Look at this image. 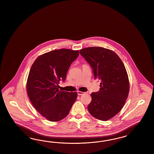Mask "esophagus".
I'll list each match as a JSON object with an SVG mask.
<instances>
[{
    "mask_svg": "<svg viewBox=\"0 0 154 154\" xmlns=\"http://www.w3.org/2000/svg\"><path fill=\"white\" fill-rule=\"evenodd\" d=\"M85 93L83 92H80V91H77V94L78 95H82L84 94Z\"/></svg>",
    "mask_w": 154,
    "mask_h": 154,
    "instance_id": "obj_1",
    "label": "esophagus"
}]
</instances>
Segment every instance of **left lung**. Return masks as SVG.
Wrapping results in <instances>:
<instances>
[{
    "label": "left lung",
    "instance_id": "8db88e82",
    "mask_svg": "<svg viewBox=\"0 0 154 154\" xmlns=\"http://www.w3.org/2000/svg\"><path fill=\"white\" fill-rule=\"evenodd\" d=\"M80 53L92 68L94 79L101 81L99 91L91 93L88 109L93 117L106 121L117 115L127 99L129 84L126 69L111 50L89 47L80 50Z\"/></svg>",
    "mask_w": 154,
    "mask_h": 154
}]
</instances>
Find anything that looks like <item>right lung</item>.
Masks as SVG:
<instances>
[{
    "mask_svg": "<svg viewBox=\"0 0 154 154\" xmlns=\"http://www.w3.org/2000/svg\"><path fill=\"white\" fill-rule=\"evenodd\" d=\"M79 55V51L55 50L39 56L31 66L27 92L34 108L50 122L66 117L77 97V92L59 90L60 81H65L68 69Z\"/></svg>",
    "mask_w": 154,
    "mask_h": 154,
    "instance_id": "1",
    "label": "right lung"
}]
</instances>
